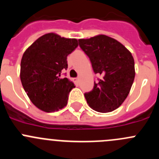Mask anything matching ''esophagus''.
I'll return each mask as SVG.
<instances>
[{"mask_svg": "<svg viewBox=\"0 0 159 159\" xmlns=\"http://www.w3.org/2000/svg\"><path fill=\"white\" fill-rule=\"evenodd\" d=\"M73 80H74V82L75 83V84H79V82H80V79L75 78V79H73Z\"/></svg>", "mask_w": 159, "mask_h": 159, "instance_id": "obj_1", "label": "esophagus"}]
</instances>
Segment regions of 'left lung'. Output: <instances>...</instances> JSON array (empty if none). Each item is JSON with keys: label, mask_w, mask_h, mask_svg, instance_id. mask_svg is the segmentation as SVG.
Listing matches in <instances>:
<instances>
[{"label": "left lung", "mask_w": 159, "mask_h": 159, "mask_svg": "<svg viewBox=\"0 0 159 159\" xmlns=\"http://www.w3.org/2000/svg\"><path fill=\"white\" fill-rule=\"evenodd\" d=\"M94 73L102 75L91 91L84 94L87 104L100 113L117 109L130 92L135 78V62L130 51L116 39L104 34L79 39Z\"/></svg>", "instance_id": "8db88e82"}]
</instances>
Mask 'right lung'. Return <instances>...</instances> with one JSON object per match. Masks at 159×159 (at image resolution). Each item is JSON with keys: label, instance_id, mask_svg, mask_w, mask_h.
Instances as JSON below:
<instances>
[{"label": "right lung", "instance_id": "1", "mask_svg": "<svg viewBox=\"0 0 159 159\" xmlns=\"http://www.w3.org/2000/svg\"><path fill=\"white\" fill-rule=\"evenodd\" d=\"M77 46V39L48 33L23 53L20 80L30 100L39 110L51 113L66 106L75 85L68 79L60 77L62 70L68 68L67 57Z\"/></svg>", "mask_w": 159, "mask_h": 159}]
</instances>
